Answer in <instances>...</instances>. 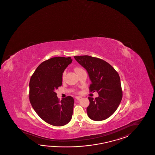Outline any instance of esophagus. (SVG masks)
Wrapping results in <instances>:
<instances>
[{
  "label": "esophagus",
  "instance_id": "obj_1",
  "mask_svg": "<svg viewBox=\"0 0 155 155\" xmlns=\"http://www.w3.org/2000/svg\"><path fill=\"white\" fill-rule=\"evenodd\" d=\"M82 97H81V96H76V99H77V100H82Z\"/></svg>",
  "mask_w": 155,
  "mask_h": 155
}]
</instances>
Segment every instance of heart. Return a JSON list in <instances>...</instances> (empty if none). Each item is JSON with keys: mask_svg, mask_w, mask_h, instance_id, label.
I'll return each mask as SVG.
<instances>
[{"mask_svg": "<svg viewBox=\"0 0 155 155\" xmlns=\"http://www.w3.org/2000/svg\"><path fill=\"white\" fill-rule=\"evenodd\" d=\"M82 70H83V69L81 68H79V67H76V68H74V71H75V72H76L77 73L78 72H79V71H82ZM65 74H66V72H65V71H64V72L63 73V74H62V79H64Z\"/></svg>", "mask_w": 155, "mask_h": 155, "instance_id": "obj_1", "label": "heart"}]
</instances>
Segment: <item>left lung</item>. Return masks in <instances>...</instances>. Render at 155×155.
<instances>
[{
  "label": "left lung",
  "instance_id": "obj_1",
  "mask_svg": "<svg viewBox=\"0 0 155 155\" xmlns=\"http://www.w3.org/2000/svg\"><path fill=\"white\" fill-rule=\"evenodd\" d=\"M77 61L86 69L91 84L90 91L98 93V97H88V117L94 121L105 120L117 110L123 94L119 74L108 63L88 55L74 57Z\"/></svg>",
  "mask_w": 155,
  "mask_h": 155
}]
</instances>
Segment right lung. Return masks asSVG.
<instances>
[{"label":"right lung","mask_w":155,"mask_h":155,"mask_svg":"<svg viewBox=\"0 0 155 155\" xmlns=\"http://www.w3.org/2000/svg\"><path fill=\"white\" fill-rule=\"evenodd\" d=\"M71 57H54L38 66L30 81L29 98L35 112L54 126H63L71 121L74 99L68 96L60 101L55 91L62 85V74L72 63Z\"/></svg>","instance_id":"add662e5"}]
</instances>
